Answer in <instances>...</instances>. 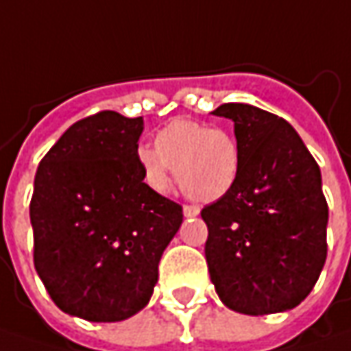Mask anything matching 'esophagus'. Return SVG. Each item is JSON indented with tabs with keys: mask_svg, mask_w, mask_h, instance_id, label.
Returning <instances> with one entry per match:
<instances>
[{
	"mask_svg": "<svg viewBox=\"0 0 351 351\" xmlns=\"http://www.w3.org/2000/svg\"><path fill=\"white\" fill-rule=\"evenodd\" d=\"M182 214H184L186 218H194V216H198V214H200V208H198V206H191V204L182 206Z\"/></svg>",
	"mask_w": 351,
	"mask_h": 351,
	"instance_id": "1",
	"label": "esophagus"
}]
</instances>
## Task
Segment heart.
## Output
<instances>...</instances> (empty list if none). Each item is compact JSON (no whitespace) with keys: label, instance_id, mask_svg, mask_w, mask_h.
<instances>
[{"label":"heart","instance_id":"1","mask_svg":"<svg viewBox=\"0 0 351 351\" xmlns=\"http://www.w3.org/2000/svg\"><path fill=\"white\" fill-rule=\"evenodd\" d=\"M137 162L147 189H169L171 173L198 202H214L234 189L241 155L232 133L194 119H173L155 135V149L139 147Z\"/></svg>","mask_w":351,"mask_h":351}]
</instances>
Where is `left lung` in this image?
Masks as SVG:
<instances>
[{
  "instance_id": "obj_1",
  "label": "left lung",
  "mask_w": 351,
  "mask_h": 351,
  "mask_svg": "<svg viewBox=\"0 0 351 351\" xmlns=\"http://www.w3.org/2000/svg\"><path fill=\"white\" fill-rule=\"evenodd\" d=\"M234 121L241 167L234 189L200 212L206 261L220 300L241 314L298 306L326 261L328 204L306 145L282 117L221 104Z\"/></svg>"
}]
</instances>
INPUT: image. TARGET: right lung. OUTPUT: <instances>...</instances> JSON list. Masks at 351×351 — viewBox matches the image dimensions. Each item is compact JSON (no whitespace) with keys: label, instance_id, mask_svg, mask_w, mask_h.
I'll return each mask as SVG.
<instances>
[{"label":"right lung","instance_id":"obj_1","mask_svg":"<svg viewBox=\"0 0 351 351\" xmlns=\"http://www.w3.org/2000/svg\"><path fill=\"white\" fill-rule=\"evenodd\" d=\"M143 117L99 112L43 157L29 206L35 269L54 304L90 322L145 308L182 206L149 191L137 162Z\"/></svg>","mask_w":351,"mask_h":351}]
</instances>
